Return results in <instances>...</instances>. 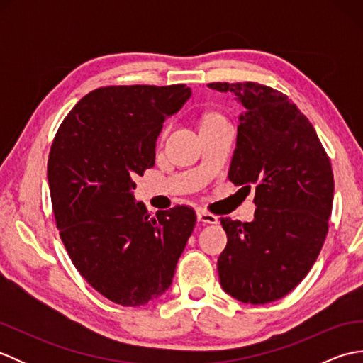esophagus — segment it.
Instances as JSON below:
<instances>
[{"label": "esophagus", "mask_w": 363, "mask_h": 363, "mask_svg": "<svg viewBox=\"0 0 363 363\" xmlns=\"http://www.w3.org/2000/svg\"><path fill=\"white\" fill-rule=\"evenodd\" d=\"M196 218L201 223H209V225H217L218 217H215L213 213L207 212V211H198L196 212Z\"/></svg>", "instance_id": "esophagus-1"}]
</instances>
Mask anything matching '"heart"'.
Wrapping results in <instances>:
<instances>
[{
    "instance_id": "obj_1",
    "label": "heart",
    "mask_w": 363,
    "mask_h": 363,
    "mask_svg": "<svg viewBox=\"0 0 363 363\" xmlns=\"http://www.w3.org/2000/svg\"><path fill=\"white\" fill-rule=\"evenodd\" d=\"M215 117H218L217 113H209V115H206V118H204V121H207V120H211V118H215Z\"/></svg>"
}]
</instances>
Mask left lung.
<instances>
[{"label":"left lung","mask_w":363,"mask_h":363,"mask_svg":"<svg viewBox=\"0 0 363 363\" xmlns=\"http://www.w3.org/2000/svg\"><path fill=\"white\" fill-rule=\"evenodd\" d=\"M242 104L228 177L256 186L254 220L221 218L228 245L218 257L223 290L246 304L273 303L311 272L325 243L334 174L309 118L287 95L259 82H211Z\"/></svg>","instance_id":"8db88e82"}]
</instances>
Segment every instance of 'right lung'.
<instances>
[{
	"mask_svg": "<svg viewBox=\"0 0 363 363\" xmlns=\"http://www.w3.org/2000/svg\"><path fill=\"white\" fill-rule=\"evenodd\" d=\"M190 95L186 84L99 87L54 135L48 184L60 238L79 274L115 304L159 298L195 228L190 206L151 215L130 194L134 177L154 167L165 118Z\"/></svg>",
	"mask_w": 363,
	"mask_h": 363,
	"instance_id": "obj_1",
	"label": "right lung"
}]
</instances>
